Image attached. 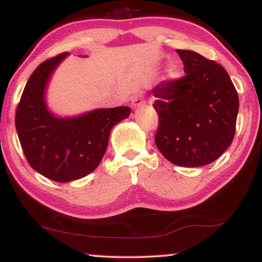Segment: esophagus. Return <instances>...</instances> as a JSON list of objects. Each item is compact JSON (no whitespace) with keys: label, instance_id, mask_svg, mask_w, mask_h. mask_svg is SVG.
Here are the masks:
<instances>
[{"label":"esophagus","instance_id":"esophagus-1","mask_svg":"<svg viewBox=\"0 0 262 262\" xmlns=\"http://www.w3.org/2000/svg\"><path fill=\"white\" fill-rule=\"evenodd\" d=\"M144 103H145V101H144V99H143V96L141 94L135 95L131 100V105H132V107H134V108H138V107H142L143 105H144Z\"/></svg>","mask_w":262,"mask_h":262}]
</instances>
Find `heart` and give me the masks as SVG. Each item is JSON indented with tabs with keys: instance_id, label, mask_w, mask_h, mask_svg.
<instances>
[{
	"instance_id": "1",
	"label": "heart",
	"mask_w": 262,
	"mask_h": 262,
	"mask_svg": "<svg viewBox=\"0 0 262 262\" xmlns=\"http://www.w3.org/2000/svg\"><path fill=\"white\" fill-rule=\"evenodd\" d=\"M171 76H175V73H174V71H171Z\"/></svg>"
}]
</instances>
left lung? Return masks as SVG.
Returning a JSON list of instances; mask_svg holds the SVG:
<instances>
[{"label": "left lung", "instance_id": "1", "mask_svg": "<svg viewBox=\"0 0 262 262\" xmlns=\"http://www.w3.org/2000/svg\"><path fill=\"white\" fill-rule=\"evenodd\" d=\"M177 52L186 74L152 89L159 116L155 144L177 166H205L234 139L238 95L221 64L189 50Z\"/></svg>", "mask_w": 262, "mask_h": 262}]
</instances>
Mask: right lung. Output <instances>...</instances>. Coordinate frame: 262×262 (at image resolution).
<instances>
[{"instance_id": "add662e5", "label": "right lung", "mask_w": 262, "mask_h": 262, "mask_svg": "<svg viewBox=\"0 0 262 262\" xmlns=\"http://www.w3.org/2000/svg\"><path fill=\"white\" fill-rule=\"evenodd\" d=\"M68 56L59 53L39 64L28 78L17 103L15 127L30 166L57 182L91 174L105 155L110 132L130 116L127 106L95 110L70 119L53 117L46 108L44 92L52 71Z\"/></svg>"}]
</instances>
